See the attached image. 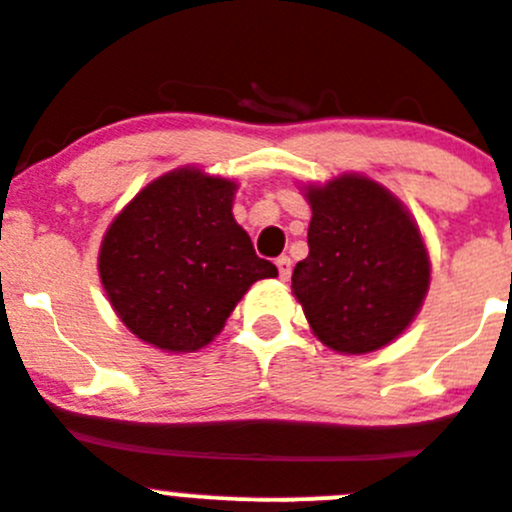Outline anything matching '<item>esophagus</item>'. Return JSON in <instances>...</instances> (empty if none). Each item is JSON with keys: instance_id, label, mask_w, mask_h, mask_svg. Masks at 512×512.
I'll list each match as a JSON object with an SVG mask.
<instances>
[{"instance_id": "1", "label": "esophagus", "mask_w": 512, "mask_h": 512, "mask_svg": "<svg viewBox=\"0 0 512 512\" xmlns=\"http://www.w3.org/2000/svg\"><path fill=\"white\" fill-rule=\"evenodd\" d=\"M275 265H278V275H280V280H288L290 278V257H278V260H275Z\"/></svg>"}]
</instances>
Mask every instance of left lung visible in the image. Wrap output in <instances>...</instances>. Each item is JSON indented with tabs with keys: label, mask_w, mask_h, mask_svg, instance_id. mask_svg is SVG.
<instances>
[{
	"label": "left lung",
	"mask_w": 512,
	"mask_h": 512,
	"mask_svg": "<svg viewBox=\"0 0 512 512\" xmlns=\"http://www.w3.org/2000/svg\"><path fill=\"white\" fill-rule=\"evenodd\" d=\"M308 257L293 270V296L313 336L339 354L388 347L416 319L431 283V257L403 201L362 173L303 186Z\"/></svg>",
	"instance_id": "obj_1"
}]
</instances>
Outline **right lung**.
<instances>
[{
	"mask_svg": "<svg viewBox=\"0 0 512 512\" xmlns=\"http://www.w3.org/2000/svg\"><path fill=\"white\" fill-rule=\"evenodd\" d=\"M234 193L232 178L186 165L147 183L112 219L99 278L140 342L168 354L199 352L257 280L278 275L234 219Z\"/></svg>",
	"mask_w": 512,
	"mask_h": 512,
	"instance_id": "add662e5",
	"label": "right lung"
}]
</instances>
